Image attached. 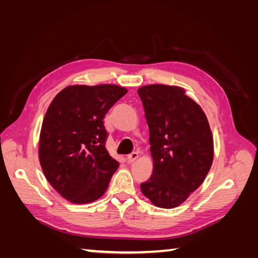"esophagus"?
<instances>
[{
  "label": "esophagus",
  "instance_id": "34e87169",
  "mask_svg": "<svg viewBox=\"0 0 258 258\" xmlns=\"http://www.w3.org/2000/svg\"><path fill=\"white\" fill-rule=\"evenodd\" d=\"M138 158H139V154H138V153L134 152V153H132V154L126 157V161H127L128 164H132V163H134L136 160H138Z\"/></svg>",
  "mask_w": 258,
  "mask_h": 258
}]
</instances>
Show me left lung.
Wrapping results in <instances>:
<instances>
[{
    "label": "left lung",
    "instance_id": "left-lung-1",
    "mask_svg": "<svg viewBox=\"0 0 258 258\" xmlns=\"http://www.w3.org/2000/svg\"><path fill=\"white\" fill-rule=\"evenodd\" d=\"M150 128L153 174L141 189L153 204L173 208L204 182L214 157L212 131L202 107L179 86L138 90Z\"/></svg>",
    "mask_w": 258,
    "mask_h": 258
}]
</instances>
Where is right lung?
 <instances>
[{"instance_id": "add662e5", "label": "right lung", "mask_w": 258, "mask_h": 258, "mask_svg": "<svg viewBox=\"0 0 258 258\" xmlns=\"http://www.w3.org/2000/svg\"><path fill=\"white\" fill-rule=\"evenodd\" d=\"M127 90L114 84L71 85L53 98L43 119L38 158L47 182L75 204L105 193L118 162L105 147L104 116Z\"/></svg>"}]
</instances>
